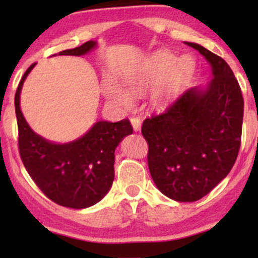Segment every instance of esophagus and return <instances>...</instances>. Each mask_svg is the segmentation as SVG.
<instances>
[{"label": "esophagus", "mask_w": 258, "mask_h": 258, "mask_svg": "<svg viewBox=\"0 0 258 258\" xmlns=\"http://www.w3.org/2000/svg\"><path fill=\"white\" fill-rule=\"evenodd\" d=\"M131 123H132V126H133V130H135L136 132L141 130V125H142L141 119H138V117H132Z\"/></svg>", "instance_id": "1"}]
</instances>
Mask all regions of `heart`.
Listing matches in <instances>:
<instances>
[{"mask_svg":"<svg viewBox=\"0 0 258 258\" xmlns=\"http://www.w3.org/2000/svg\"><path fill=\"white\" fill-rule=\"evenodd\" d=\"M195 70V61L190 55L178 58L172 52L161 51L144 64L138 73L126 80V91L109 81L105 94L122 106H130L132 97H142L155 91L154 103L164 105L172 102L182 93L190 81Z\"/></svg>","mask_w":258,"mask_h":258,"instance_id":"heart-1","label":"heart"}]
</instances>
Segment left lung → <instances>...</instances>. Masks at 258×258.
I'll list each match as a JSON object with an SVG mask.
<instances>
[{
    "label": "left lung",
    "mask_w": 258,
    "mask_h": 258,
    "mask_svg": "<svg viewBox=\"0 0 258 258\" xmlns=\"http://www.w3.org/2000/svg\"><path fill=\"white\" fill-rule=\"evenodd\" d=\"M212 68L206 90L189 88L164 112L143 121L148 166L162 194L191 203L209 194L230 172L241 143L244 98L230 67L198 43Z\"/></svg>",
    "instance_id": "obj_1"
}]
</instances>
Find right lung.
Wrapping results in <instances>:
<instances>
[{"instance_id":"obj_1","label":"right lung","mask_w":258,"mask_h":258,"mask_svg":"<svg viewBox=\"0 0 258 258\" xmlns=\"http://www.w3.org/2000/svg\"><path fill=\"white\" fill-rule=\"evenodd\" d=\"M94 47V41H87L58 54L82 55ZM34 67L35 64L30 65L20 80L14 98L20 158L35 184L48 199L72 209L90 207L102 200L110 189L115 148L133 132L131 122L127 119L117 122L98 121L85 136L70 143L46 141L30 128L19 106L23 84Z\"/></svg>"}]
</instances>
